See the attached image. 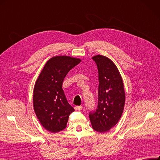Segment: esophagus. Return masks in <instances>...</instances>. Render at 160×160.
I'll list each match as a JSON object with an SVG mask.
<instances>
[{"mask_svg": "<svg viewBox=\"0 0 160 160\" xmlns=\"http://www.w3.org/2000/svg\"><path fill=\"white\" fill-rule=\"evenodd\" d=\"M74 108L76 110V111H81V110H82V106H75L74 107Z\"/></svg>", "mask_w": 160, "mask_h": 160, "instance_id": "34e87169", "label": "esophagus"}]
</instances>
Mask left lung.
Listing matches in <instances>:
<instances>
[{"label":"left lung","instance_id":"8db88e82","mask_svg":"<svg viewBox=\"0 0 160 160\" xmlns=\"http://www.w3.org/2000/svg\"><path fill=\"white\" fill-rule=\"evenodd\" d=\"M92 58L97 65L99 85L97 109L89 113V118L93 129L104 133L114 127L122 117L124 87L119 71L111 59L101 55Z\"/></svg>","mask_w":160,"mask_h":160}]
</instances>
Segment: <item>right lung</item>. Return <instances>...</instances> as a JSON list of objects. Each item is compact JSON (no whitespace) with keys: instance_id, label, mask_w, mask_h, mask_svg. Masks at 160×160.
I'll return each mask as SVG.
<instances>
[{"instance_id":"right-lung-1","label":"right lung","mask_w":160,"mask_h":160,"mask_svg":"<svg viewBox=\"0 0 160 160\" xmlns=\"http://www.w3.org/2000/svg\"><path fill=\"white\" fill-rule=\"evenodd\" d=\"M81 62L67 56L53 57L46 63L36 81L34 110L43 127L50 132L65 128L70 114L75 111L67 101L62 84L69 71Z\"/></svg>"}]
</instances>
